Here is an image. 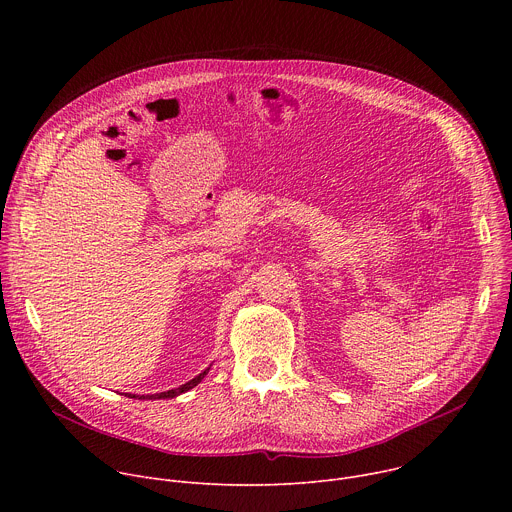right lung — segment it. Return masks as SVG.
Segmentation results:
<instances>
[{
	"label": "right lung",
	"mask_w": 512,
	"mask_h": 512,
	"mask_svg": "<svg viewBox=\"0 0 512 512\" xmlns=\"http://www.w3.org/2000/svg\"><path fill=\"white\" fill-rule=\"evenodd\" d=\"M208 373V369L204 371V373H200L198 377H194L192 381H188L186 385H182V387H178V389H172V391H166V393H156V395H141L139 399H172V397H178L180 393H186V391H190L192 387H196L202 379H204V375ZM135 397V395H133Z\"/></svg>",
	"instance_id": "right-lung-1"
}]
</instances>
